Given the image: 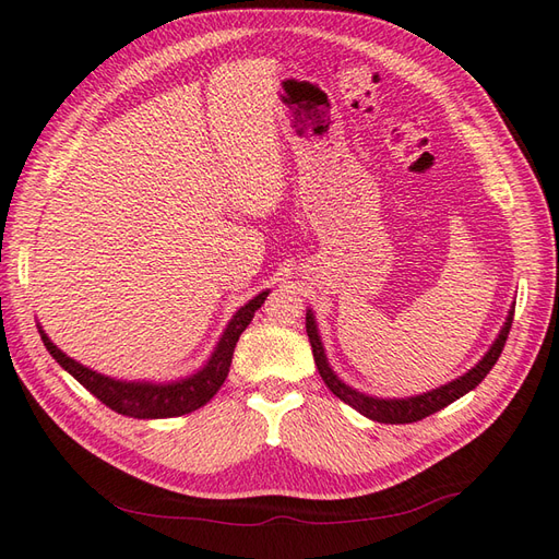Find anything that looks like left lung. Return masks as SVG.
I'll return each instance as SVG.
<instances>
[{"mask_svg":"<svg viewBox=\"0 0 559 559\" xmlns=\"http://www.w3.org/2000/svg\"><path fill=\"white\" fill-rule=\"evenodd\" d=\"M512 319H514V307L508 311V319H504L498 338L492 341V345L488 347V353L481 359H478L469 371L462 373L460 379L450 381V383L440 385V388H433V391H428V393L409 395V397H376V395H369V393H361V391H357V388L341 381L338 373H335L329 365L326 349H323L314 311H311V309H307V335H309L311 353H314V361H317V369L321 373V379H323V383L331 388V393L335 397H341L345 405L357 409L359 414H365V417L371 419V421L412 424V421H419V419L428 417V414L448 407L450 402H455L462 395L474 391V388L486 379V373L492 367H496V361H498L502 347H504V341H508V333L512 329Z\"/></svg>","mask_w":559,"mask_h":559,"instance_id":"1","label":"left lung"}]
</instances>
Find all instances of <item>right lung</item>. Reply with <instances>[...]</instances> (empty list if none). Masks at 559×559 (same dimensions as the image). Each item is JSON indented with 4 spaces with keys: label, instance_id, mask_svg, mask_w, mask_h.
Segmentation results:
<instances>
[{
    "label": "right lung",
    "instance_id": "add662e5",
    "mask_svg": "<svg viewBox=\"0 0 559 559\" xmlns=\"http://www.w3.org/2000/svg\"><path fill=\"white\" fill-rule=\"evenodd\" d=\"M271 290H262L254 295L248 305H242L228 326L221 333V338L214 347L210 359L204 361L194 373L186 376V379L178 381H126V379H111V376H104L95 369H90L81 361L69 357L63 349H59L55 343L49 341V335L43 331L40 323H37V331H40V338L49 355L55 357L63 371H69L73 379L85 385L90 393H93L99 402H104L109 409L123 414V417L133 419H168V417H180V414H190L194 409L204 407L210 402L218 388L224 385L230 361H233V349L242 335V331L250 326L254 319V311L264 305Z\"/></svg>",
    "mask_w": 559,
    "mask_h": 559
}]
</instances>
